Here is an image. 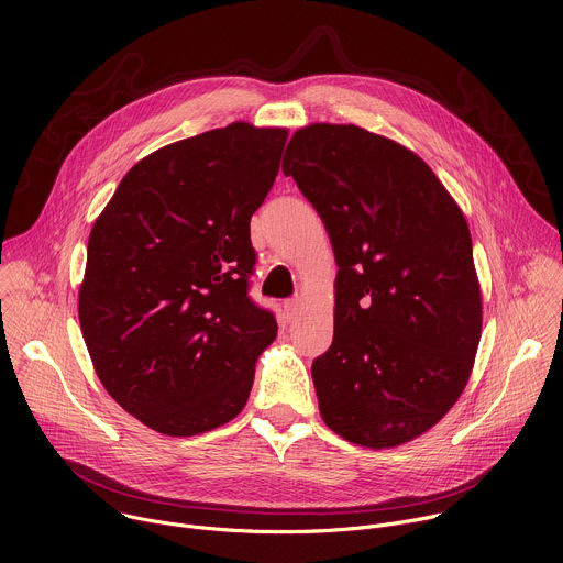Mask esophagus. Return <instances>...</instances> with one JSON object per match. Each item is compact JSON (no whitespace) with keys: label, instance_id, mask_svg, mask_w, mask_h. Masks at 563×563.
Here are the masks:
<instances>
[{"label":"esophagus","instance_id":"obj_1","mask_svg":"<svg viewBox=\"0 0 563 563\" xmlns=\"http://www.w3.org/2000/svg\"><path fill=\"white\" fill-rule=\"evenodd\" d=\"M300 313H302V302H300V298H291V300L285 302V316H287L289 320H296Z\"/></svg>","mask_w":563,"mask_h":563}]
</instances>
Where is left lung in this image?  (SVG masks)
<instances>
[{"label":"left lung","mask_w":563,"mask_h":563,"mask_svg":"<svg viewBox=\"0 0 563 563\" xmlns=\"http://www.w3.org/2000/svg\"><path fill=\"white\" fill-rule=\"evenodd\" d=\"M283 172L323 220L339 265L334 341L311 365L318 410L383 450L456 404L481 341V285L461 207L408 146L356 124L298 129Z\"/></svg>","instance_id":"obj_1"}]
</instances>
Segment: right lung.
Returning <instances> with one entry per match:
<instances>
[{"label": "right lung", "mask_w": 563, "mask_h": 563, "mask_svg": "<svg viewBox=\"0 0 563 563\" xmlns=\"http://www.w3.org/2000/svg\"><path fill=\"white\" fill-rule=\"evenodd\" d=\"M283 126L231 122L135 163L89 235L79 328L115 404L167 437L243 412L274 313L247 298L250 220L287 142Z\"/></svg>", "instance_id": "right-lung-1"}]
</instances>
